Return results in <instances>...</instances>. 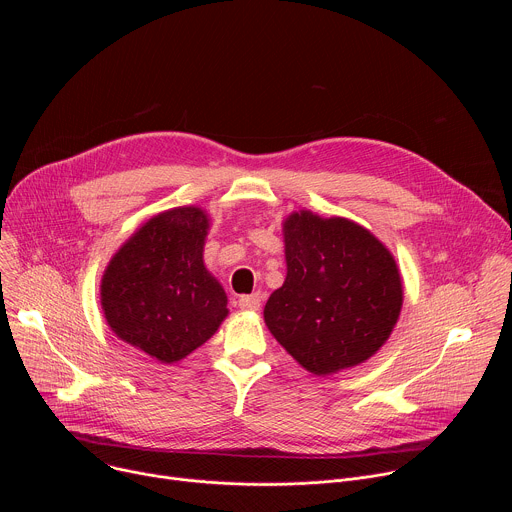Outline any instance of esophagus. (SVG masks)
Listing matches in <instances>:
<instances>
[{
  "label": "esophagus",
  "instance_id": "obj_1",
  "mask_svg": "<svg viewBox=\"0 0 512 512\" xmlns=\"http://www.w3.org/2000/svg\"><path fill=\"white\" fill-rule=\"evenodd\" d=\"M261 306V294H251V296H241L239 298V308L245 312H257Z\"/></svg>",
  "mask_w": 512,
  "mask_h": 512
}]
</instances>
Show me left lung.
Wrapping results in <instances>:
<instances>
[{"instance_id": "1", "label": "left lung", "mask_w": 512, "mask_h": 512, "mask_svg": "<svg viewBox=\"0 0 512 512\" xmlns=\"http://www.w3.org/2000/svg\"><path fill=\"white\" fill-rule=\"evenodd\" d=\"M281 225L287 273L263 310L269 332L318 377L367 362L389 340L403 308L393 253L342 216L300 210Z\"/></svg>"}]
</instances>
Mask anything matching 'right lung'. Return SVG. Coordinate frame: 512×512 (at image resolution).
<instances>
[{
    "instance_id": "obj_1",
    "label": "right lung",
    "mask_w": 512,
    "mask_h": 512,
    "mask_svg": "<svg viewBox=\"0 0 512 512\" xmlns=\"http://www.w3.org/2000/svg\"><path fill=\"white\" fill-rule=\"evenodd\" d=\"M208 229L200 206L164 210L119 247L101 277L109 328L158 362L186 358L229 316L225 289L204 265Z\"/></svg>"
}]
</instances>
